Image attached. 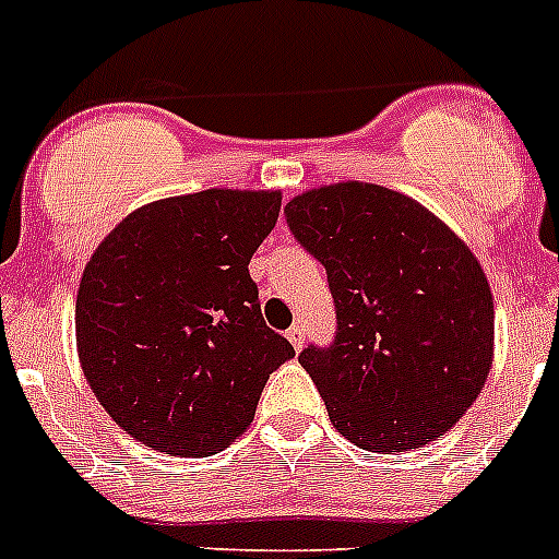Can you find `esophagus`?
<instances>
[{
	"label": "esophagus",
	"instance_id": "obj_1",
	"mask_svg": "<svg viewBox=\"0 0 559 559\" xmlns=\"http://www.w3.org/2000/svg\"><path fill=\"white\" fill-rule=\"evenodd\" d=\"M286 338H289L292 347H295V350H304V344H306V325H300V322H297V325H292L289 331H286Z\"/></svg>",
	"mask_w": 559,
	"mask_h": 559
}]
</instances>
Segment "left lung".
Returning <instances> with one entry per match:
<instances>
[{
  "instance_id": "left-lung-1",
  "label": "left lung",
  "mask_w": 559,
  "mask_h": 559,
  "mask_svg": "<svg viewBox=\"0 0 559 559\" xmlns=\"http://www.w3.org/2000/svg\"><path fill=\"white\" fill-rule=\"evenodd\" d=\"M284 217L336 306L333 342L300 353L333 427L383 455L444 436L493 356L491 286L472 250L421 203L364 181L304 192Z\"/></svg>"
}]
</instances>
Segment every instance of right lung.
Wrapping results in <instances>:
<instances>
[{
  "label": "right lung",
  "instance_id": "obj_1",
  "mask_svg": "<svg viewBox=\"0 0 559 559\" xmlns=\"http://www.w3.org/2000/svg\"><path fill=\"white\" fill-rule=\"evenodd\" d=\"M281 192L203 190L138 209L98 245L76 295V347L123 430L168 455H215L253 421L295 347L267 328L248 264Z\"/></svg>",
  "mask_w": 559,
  "mask_h": 559
}]
</instances>
